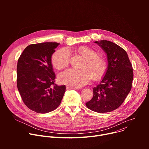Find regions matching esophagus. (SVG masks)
I'll list each match as a JSON object with an SVG mask.
<instances>
[{
    "instance_id": "esophagus-1",
    "label": "esophagus",
    "mask_w": 149,
    "mask_h": 149,
    "mask_svg": "<svg viewBox=\"0 0 149 149\" xmlns=\"http://www.w3.org/2000/svg\"><path fill=\"white\" fill-rule=\"evenodd\" d=\"M66 88H67V90H71V89H78V88H77V87H72V86H67Z\"/></svg>"
}]
</instances>
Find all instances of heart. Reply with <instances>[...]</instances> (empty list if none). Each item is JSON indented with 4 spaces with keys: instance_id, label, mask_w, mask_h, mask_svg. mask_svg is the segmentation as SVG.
Segmentation results:
<instances>
[{
    "instance_id": "b5f03b06",
    "label": "heart",
    "mask_w": 149,
    "mask_h": 149,
    "mask_svg": "<svg viewBox=\"0 0 149 149\" xmlns=\"http://www.w3.org/2000/svg\"><path fill=\"white\" fill-rule=\"evenodd\" d=\"M78 52L86 59L82 70L67 69L58 75V80L61 84L79 88L88 83L91 78L94 80L102 78L108 65L106 60L98 56V53L92 48L82 47L78 48ZM70 59V52L68 48L58 49L52 57V65L57 70H61L68 65Z\"/></svg>"
}]
</instances>
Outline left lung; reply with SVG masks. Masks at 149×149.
Returning <instances> with one entry per match:
<instances>
[{
	"label": "left lung",
	"mask_w": 149,
	"mask_h": 149,
	"mask_svg": "<svg viewBox=\"0 0 149 149\" xmlns=\"http://www.w3.org/2000/svg\"><path fill=\"white\" fill-rule=\"evenodd\" d=\"M95 43L107 54L108 67L100 83L93 88V97L86 105L97 113L111 112L123 104L132 89L133 67L126 51L114 42L102 40Z\"/></svg>",
	"instance_id": "left-lung-1"
}]
</instances>
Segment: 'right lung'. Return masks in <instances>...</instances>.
Returning <instances> with one entry per match:
<instances>
[{"mask_svg":"<svg viewBox=\"0 0 149 149\" xmlns=\"http://www.w3.org/2000/svg\"><path fill=\"white\" fill-rule=\"evenodd\" d=\"M59 44L44 42L28 46L17 65V87L24 104L38 113L55 110L65 92V86L54 83L55 74L51 62Z\"/></svg>","mask_w":149,"mask_h":149,"instance_id":"right-lung-1","label":"right lung"}]
</instances>
